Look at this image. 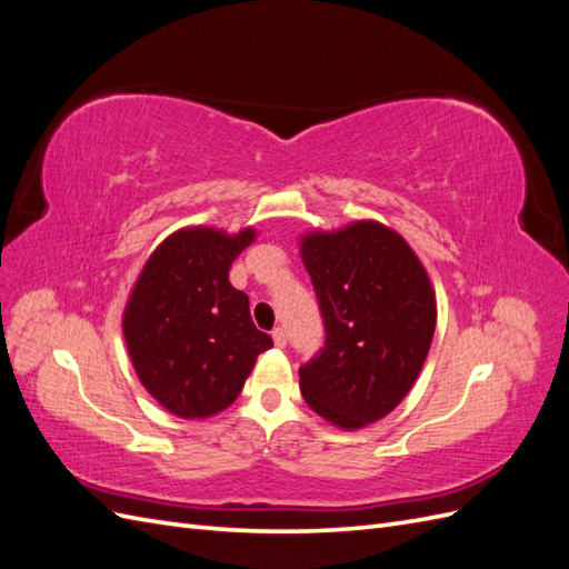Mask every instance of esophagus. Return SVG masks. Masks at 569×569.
Wrapping results in <instances>:
<instances>
[{
  "mask_svg": "<svg viewBox=\"0 0 569 569\" xmlns=\"http://www.w3.org/2000/svg\"><path fill=\"white\" fill-rule=\"evenodd\" d=\"M272 341H274V347H284V343H287V335H284V330H282V327H274V330H272Z\"/></svg>",
  "mask_w": 569,
  "mask_h": 569,
  "instance_id": "obj_1",
  "label": "esophagus"
}]
</instances>
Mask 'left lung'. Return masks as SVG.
I'll return each mask as SVG.
<instances>
[{"mask_svg":"<svg viewBox=\"0 0 569 569\" xmlns=\"http://www.w3.org/2000/svg\"><path fill=\"white\" fill-rule=\"evenodd\" d=\"M325 322V347L299 368L301 393L341 429L403 401L435 337V289L401 234L375 220L301 242Z\"/></svg>","mask_w":569,"mask_h":569,"instance_id":"obj_1","label":"left lung"}]
</instances>
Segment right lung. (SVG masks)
<instances>
[{"label":"right lung","instance_id":"obj_1","mask_svg":"<svg viewBox=\"0 0 569 569\" xmlns=\"http://www.w3.org/2000/svg\"><path fill=\"white\" fill-rule=\"evenodd\" d=\"M253 230L226 234L187 228L151 253L137 280L123 335L144 389L184 420L211 418L242 391L258 353L272 347L256 330L249 297L230 284L234 258Z\"/></svg>","mask_w":569,"mask_h":569}]
</instances>
